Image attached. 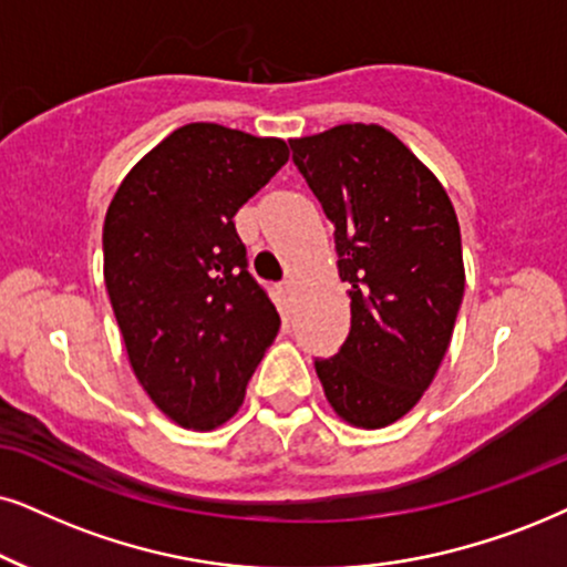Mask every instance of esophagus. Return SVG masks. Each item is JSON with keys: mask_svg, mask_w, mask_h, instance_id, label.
Returning a JSON list of instances; mask_svg holds the SVG:
<instances>
[{"mask_svg": "<svg viewBox=\"0 0 567 567\" xmlns=\"http://www.w3.org/2000/svg\"><path fill=\"white\" fill-rule=\"evenodd\" d=\"M279 290H282L288 298H292L296 296V282H292V279H285V282L279 285Z\"/></svg>", "mask_w": 567, "mask_h": 567, "instance_id": "esophagus-1", "label": "esophagus"}]
</instances>
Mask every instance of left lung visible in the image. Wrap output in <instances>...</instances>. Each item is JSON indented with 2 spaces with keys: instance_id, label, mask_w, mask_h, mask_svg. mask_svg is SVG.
Segmentation results:
<instances>
[{
  "instance_id": "1",
  "label": "left lung",
  "mask_w": 567,
  "mask_h": 567,
  "mask_svg": "<svg viewBox=\"0 0 567 567\" xmlns=\"http://www.w3.org/2000/svg\"><path fill=\"white\" fill-rule=\"evenodd\" d=\"M292 162L334 225L350 285V332L317 361L327 403L358 429H382L436 377L463 300L461 227L447 190L395 133L346 123L292 138Z\"/></svg>"
}]
</instances>
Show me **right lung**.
Returning <instances> with one entry per match:
<instances>
[{
  "mask_svg": "<svg viewBox=\"0 0 567 567\" xmlns=\"http://www.w3.org/2000/svg\"><path fill=\"white\" fill-rule=\"evenodd\" d=\"M288 159L282 138L190 123L127 172L106 209L104 282L127 361L152 403L193 432L238 413L282 324L233 217Z\"/></svg>",
  "mask_w": 567,
  "mask_h": 567,
  "instance_id": "1",
  "label": "right lung"
}]
</instances>
